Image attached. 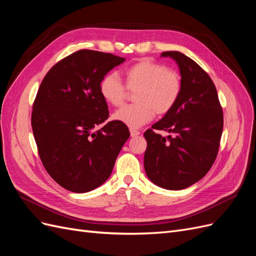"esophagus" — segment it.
I'll use <instances>...</instances> for the list:
<instances>
[{"label":"esophagus","mask_w":256,"mask_h":256,"mask_svg":"<svg viewBox=\"0 0 256 256\" xmlns=\"http://www.w3.org/2000/svg\"><path fill=\"white\" fill-rule=\"evenodd\" d=\"M138 134H140V131H138V130H134V129H130V136H138Z\"/></svg>","instance_id":"obj_1"}]
</instances>
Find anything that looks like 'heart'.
<instances>
[{
  "label": "heart",
  "instance_id": "obj_1",
  "mask_svg": "<svg viewBox=\"0 0 256 256\" xmlns=\"http://www.w3.org/2000/svg\"><path fill=\"white\" fill-rule=\"evenodd\" d=\"M126 85L112 72L100 82V94L113 106H122L128 97V90L136 92V104L122 106L113 114V118L130 128H138L152 120L156 113L164 116L171 112L182 90V76L164 64L143 58L127 68Z\"/></svg>",
  "mask_w": 256,
  "mask_h": 256
}]
</instances>
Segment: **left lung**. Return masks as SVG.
I'll use <instances>...</instances> for the list:
<instances>
[{"label": "left lung", "instance_id": "obj_1", "mask_svg": "<svg viewBox=\"0 0 256 256\" xmlns=\"http://www.w3.org/2000/svg\"><path fill=\"white\" fill-rule=\"evenodd\" d=\"M180 67L182 90L174 109L147 129L144 168L161 188L182 190L203 178L218 154L223 112L216 86L204 69L178 51L162 52ZM156 130L170 134L162 137Z\"/></svg>", "mask_w": 256, "mask_h": 256}]
</instances>
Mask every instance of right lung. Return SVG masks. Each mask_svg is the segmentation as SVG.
<instances>
[{
  "label": "right lung",
  "instance_id": "add662e5",
  "mask_svg": "<svg viewBox=\"0 0 256 256\" xmlns=\"http://www.w3.org/2000/svg\"><path fill=\"white\" fill-rule=\"evenodd\" d=\"M124 60L79 50L58 62L38 88L30 118L38 154L48 174L69 191L102 186L130 136L125 124L106 122L109 110L99 90L104 76Z\"/></svg>",
  "mask_w": 256,
  "mask_h": 256
}]
</instances>
